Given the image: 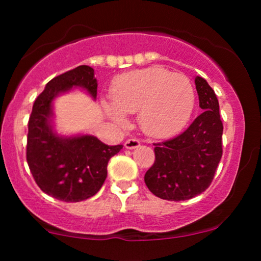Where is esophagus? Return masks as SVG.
Wrapping results in <instances>:
<instances>
[{"label": "esophagus", "mask_w": 261, "mask_h": 261, "mask_svg": "<svg viewBox=\"0 0 261 261\" xmlns=\"http://www.w3.org/2000/svg\"><path fill=\"white\" fill-rule=\"evenodd\" d=\"M139 146H140V141L137 139H128L125 141V148H127V149L137 148Z\"/></svg>", "instance_id": "esophagus-1"}]
</instances>
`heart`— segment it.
Masks as SVG:
<instances>
[{
  "instance_id": "1",
  "label": "heart",
  "mask_w": 261,
  "mask_h": 261,
  "mask_svg": "<svg viewBox=\"0 0 261 261\" xmlns=\"http://www.w3.org/2000/svg\"><path fill=\"white\" fill-rule=\"evenodd\" d=\"M108 115L118 122L139 112V124L149 136L168 137L187 125L195 107V89L185 74L162 67L122 73L110 87Z\"/></svg>"
}]
</instances>
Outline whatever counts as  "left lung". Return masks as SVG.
Segmentation results:
<instances>
[{
	"label": "left lung",
	"instance_id": "1",
	"mask_svg": "<svg viewBox=\"0 0 261 261\" xmlns=\"http://www.w3.org/2000/svg\"><path fill=\"white\" fill-rule=\"evenodd\" d=\"M195 86L202 113L174 139L153 143L155 160L145 174L149 191L168 201L203 193L222 157L223 124L217 97L202 77H196Z\"/></svg>",
	"mask_w": 261,
	"mask_h": 261
}]
</instances>
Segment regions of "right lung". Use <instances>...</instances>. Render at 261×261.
Masks as SVG:
<instances>
[{
	"mask_svg": "<svg viewBox=\"0 0 261 261\" xmlns=\"http://www.w3.org/2000/svg\"><path fill=\"white\" fill-rule=\"evenodd\" d=\"M72 87L86 89L95 99L94 70L82 65L50 81L34 101L27 137V162L35 182L45 194L65 202L95 195L107 178L108 162L122 148L92 135L62 137L54 131L53 100Z\"/></svg>",
	"mask_w": 261,
	"mask_h": 261,
	"instance_id": "1",
	"label": "right lung"
}]
</instances>
